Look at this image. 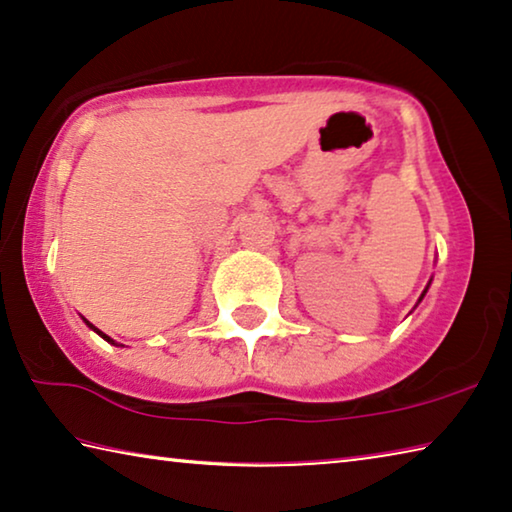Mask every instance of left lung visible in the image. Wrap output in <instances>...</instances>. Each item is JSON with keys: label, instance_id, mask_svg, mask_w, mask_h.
<instances>
[{"label": "left lung", "instance_id": "8db88e82", "mask_svg": "<svg viewBox=\"0 0 512 512\" xmlns=\"http://www.w3.org/2000/svg\"><path fill=\"white\" fill-rule=\"evenodd\" d=\"M429 284H431V280H429ZM429 284H427V289H424V291H422V296L418 298V302H422V298H424V296H427V291H429ZM415 307H418V305H415Z\"/></svg>", "mask_w": 512, "mask_h": 512}]
</instances>
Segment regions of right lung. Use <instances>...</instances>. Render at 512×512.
<instances>
[{"label":"right lung","instance_id":"1","mask_svg":"<svg viewBox=\"0 0 512 512\" xmlns=\"http://www.w3.org/2000/svg\"><path fill=\"white\" fill-rule=\"evenodd\" d=\"M83 320H85V318H83ZM85 325H88V327H90V329H94V332H97V334H99V336H101V339H103V341H108V343H112V345H119V343H115V341H112V339H110V336H108V334H103V332H101V329H97V327H94V325H92V323H90V320H85Z\"/></svg>","mask_w":512,"mask_h":512}]
</instances>
